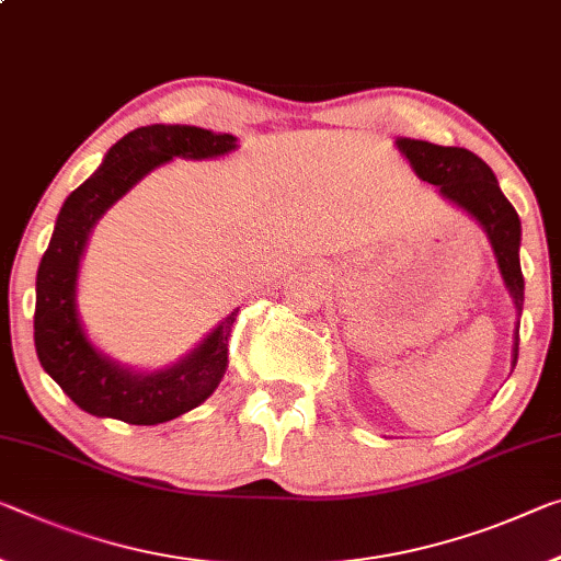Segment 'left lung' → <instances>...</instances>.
I'll list each match as a JSON object with an SVG mask.
<instances>
[{
    "mask_svg": "<svg viewBox=\"0 0 561 561\" xmlns=\"http://www.w3.org/2000/svg\"><path fill=\"white\" fill-rule=\"evenodd\" d=\"M402 152L420 180L439 186L442 197L469 211L489 237L500 264L502 279L514 299L517 317H522L524 305V277L519 266V242L522 221L517 209L504 197L496 176L486 162L461 147H439L422 139H397ZM512 367L519 357V322L514 329V354Z\"/></svg>",
    "mask_w": 561,
    "mask_h": 561,
    "instance_id": "obj_1",
    "label": "left lung"
}]
</instances>
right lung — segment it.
<instances>
[{"label": "right lung", "instance_id": "obj_1", "mask_svg": "<svg viewBox=\"0 0 561 561\" xmlns=\"http://www.w3.org/2000/svg\"><path fill=\"white\" fill-rule=\"evenodd\" d=\"M232 135L186 124H152L124 135L102 167L61 204L55 234L37 272L34 346L47 375L72 402L94 416L127 424H162L199 407L225 377L234 309L197 350L172 367L131 371L96 352L77 314V274L89 232L141 176L169 159H211L232 152Z\"/></svg>", "mask_w": 561, "mask_h": 561}]
</instances>
